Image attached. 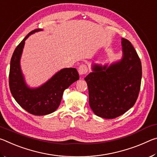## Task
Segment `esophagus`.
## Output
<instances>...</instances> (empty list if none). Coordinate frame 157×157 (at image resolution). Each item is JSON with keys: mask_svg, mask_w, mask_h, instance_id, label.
<instances>
[{"mask_svg": "<svg viewBox=\"0 0 157 157\" xmlns=\"http://www.w3.org/2000/svg\"><path fill=\"white\" fill-rule=\"evenodd\" d=\"M87 72H88V68H87L86 65L82 64L79 66L78 68V73L79 74V75H84L85 74H86Z\"/></svg>", "mask_w": 157, "mask_h": 157, "instance_id": "1", "label": "esophagus"}]
</instances>
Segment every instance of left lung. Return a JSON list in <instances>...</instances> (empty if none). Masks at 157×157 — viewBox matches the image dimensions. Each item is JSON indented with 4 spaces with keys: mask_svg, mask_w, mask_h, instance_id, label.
Wrapping results in <instances>:
<instances>
[{
    "mask_svg": "<svg viewBox=\"0 0 157 157\" xmlns=\"http://www.w3.org/2000/svg\"><path fill=\"white\" fill-rule=\"evenodd\" d=\"M120 60L105 65L92 63L86 78L89 105L95 115L112 119L134 105L140 91L141 62L131 42L121 39Z\"/></svg>",
    "mask_w": 157,
    "mask_h": 157,
    "instance_id": "1",
    "label": "left lung"
}]
</instances>
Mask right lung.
I'll return each instance as SVG.
<instances>
[{
  "label": "right lung",
  "mask_w": 157,
  "mask_h": 157,
  "mask_svg": "<svg viewBox=\"0 0 157 157\" xmlns=\"http://www.w3.org/2000/svg\"><path fill=\"white\" fill-rule=\"evenodd\" d=\"M42 30L36 29L30 32L16 48L10 62L9 75L12 96L21 107L36 116L48 115L56 111L64 90L79 79L76 68H65L61 69L39 87L32 88L27 84L21 68V58L25 41L32 34Z\"/></svg>",
  "instance_id": "obj_1"
}]
</instances>
